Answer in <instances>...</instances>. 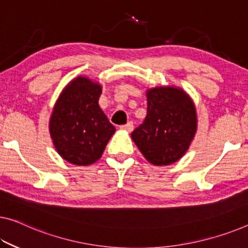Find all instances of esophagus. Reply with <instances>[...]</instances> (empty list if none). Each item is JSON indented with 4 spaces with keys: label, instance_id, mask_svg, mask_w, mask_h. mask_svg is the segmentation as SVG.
I'll return each mask as SVG.
<instances>
[{
    "label": "esophagus",
    "instance_id": "esophagus-1",
    "mask_svg": "<svg viewBox=\"0 0 248 248\" xmlns=\"http://www.w3.org/2000/svg\"><path fill=\"white\" fill-rule=\"evenodd\" d=\"M121 128L125 129V131L127 132H132L133 128H134V124H133V122H128V123H126L125 125H122Z\"/></svg>",
    "mask_w": 248,
    "mask_h": 248
}]
</instances>
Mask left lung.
I'll return each mask as SVG.
<instances>
[{"label": "left lung", "instance_id": "left-lung-1", "mask_svg": "<svg viewBox=\"0 0 248 248\" xmlns=\"http://www.w3.org/2000/svg\"><path fill=\"white\" fill-rule=\"evenodd\" d=\"M145 120L132 140L153 165H170L186 153L197 129L196 109L185 91L172 86L148 90Z\"/></svg>", "mask_w": 248, "mask_h": 248}]
</instances>
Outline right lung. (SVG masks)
Returning <instances> with one entry per match:
<instances>
[{"instance_id":"1","label":"right lung","mask_w":248,"mask_h":248,"mask_svg":"<svg viewBox=\"0 0 248 248\" xmlns=\"http://www.w3.org/2000/svg\"><path fill=\"white\" fill-rule=\"evenodd\" d=\"M102 86L85 76L68 84L56 101L49 133L61 157L78 166L101 158L115 127L98 105Z\"/></svg>"}]
</instances>
